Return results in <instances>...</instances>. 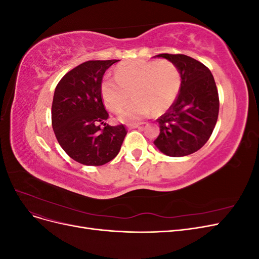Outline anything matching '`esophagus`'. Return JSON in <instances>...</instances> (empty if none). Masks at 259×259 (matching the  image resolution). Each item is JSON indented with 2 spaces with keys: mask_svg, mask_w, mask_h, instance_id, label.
I'll return each instance as SVG.
<instances>
[{
  "mask_svg": "<svg viewBox=\"0 0 259 259\" xmlns=\"http://www.w3.org/2000/svg\"><path fill=\"white\" fill-rule=\"evenodd\" d=\"M143 123H134V124H127L128 128H138V127H142Z\"/></svg>",
  "mask_w": 259,
  "mask_h": 259,
  "instance_id": "esophagus-1",
  "label": "esophagus"
}]
</instances>
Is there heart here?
<instances>
[{"label": "heart", "mask_w": 259, "mask_h": 259, "mask_svg": "<svg viewBox=\"0 0 259 259\" xmlns=\"http://www.w3.org/2000/svg\"><path fill=\"white\" fill-rule=\"evenodd\" d=\"M182 86V73L169 60H130L115 68V79L101 82V95L111 111H120L123 121L135 122L152 111L161 114L174 104Z\"/></svg>", "instance_id": "heart-1"}]
</instances>
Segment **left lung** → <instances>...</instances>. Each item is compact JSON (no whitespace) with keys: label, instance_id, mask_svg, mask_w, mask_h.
Masks as SVG:
<instances>
[{"label":"left lung","instance_id":"8db88e82","mask_svg":"<svg viewBox=\"0 0 259 259\" xmlns=\"http://www.w3.org/2000/svg\"><path fill=\"white\" fill-rule=\"evenodd\" d=\"M178 67L182 86L174 104L156 121L160 135L155 147L168 156H185L206 144L218 117L219 98L209 69L183 54H160Z\"/></svg>","mask_w":259,"mask_h":259}]
</instances>
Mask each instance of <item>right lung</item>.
I'll list each match as a JSON object with an SVG mask.
<instances>
[{
  "mask_svg": "<svg viewBox=\"0 0 259 259\" xmlns=\"http://www.w3.org/2000/svg\"><path fill=\"white\" fill-rule=\"evenodd\" d=\"M113 60H90L66 73L55 89L52 125L65 152L84 165L99 166L119 153L126 128L110 126L101 99V82ZM104 123L105 127L100 128Z\"/></svg>",
  "mask_w": 259,
  "mask_h": 259,
  "instance_id": "obj_1",
  "label": "right lung"
}]
</instances>
